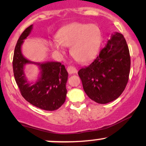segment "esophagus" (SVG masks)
<instances>
[{"mask_svg": "<svg viewBox=\"0 0 146 146\" xmlns=\"http://www.w3.org/2000/svg\"><path fill=\"white\" fill-rule=\"evenodd\" d=\"M67 71L69 74H73V73H76L77 72H78L77 69L74 67V66H68L67 68Z\"/></svg>", "mask_w": 146, "mask_h": 146, "instance_id": "34e87169", "label": "esophagus"}]
</instances>
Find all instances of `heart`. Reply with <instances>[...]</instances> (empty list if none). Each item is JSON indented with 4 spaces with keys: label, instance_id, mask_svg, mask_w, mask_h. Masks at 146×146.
Masks as SVG:
<instances>
[{
    "label": "heart",
    "instance_id": "b5f03b06",
    "mask_svg": "<svg viewBox=\"0 0 146 146\" xmlns=\"http://www.w3.org/2000/svg\"><path fill=\"white\" fill-rule=\"evenodd\" d=\"M101 31L94 25L75 23L62 28L57 39L50 45L53 50L64 53V46H70V53L76 61L86 62L95 56L101 42Z\"/></svg>",
    "mask_w": 146,
    "mask_h": 146
}]
</instances>
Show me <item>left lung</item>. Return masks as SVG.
<instances>
[{
	"mask_svg": "<svg viewBox=\"0 0 146 146\" xmlns=\"http://www.w3.org/2000/svg\"><path fill=\"white\" fill-rule=\"evenodd\" d=\"M130 57L121 33L115 32L91 63L78 71L83 88L90 99L107 104L117 99L128 81Z\"/></svg>",
	"mask_w": 146,
	"mask_h": 146,
	"instance_id": "1",
	"label": "left lung"
}]
</instances>
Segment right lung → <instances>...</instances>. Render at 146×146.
Instances as JSON below:
<instances>
[{
  "mask_svg": "<svg viewBox=\"0 0 146 146\" xmlns=\"http://www.w3.org/2000/svg\"><path fill=\"white\" fill-rule=\"evenodd\" d=\"M32 29L31 25L23 31L16 43L13 58L15 80L27 101L40 109L52 111L58 109L66 100L68 73L65 66L58 62H35L25 58L22 53V45ZM27 63H34L41 71L35 83H30L26 78L24 69Z\"/></svg>",
  "mask_w": 146,
  "mask_h": 146,
  "instance_id": "right-lung-1",
  "label": "right lung"
}]
</instances>
